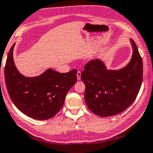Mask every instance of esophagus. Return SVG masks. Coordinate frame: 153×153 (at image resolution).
<instances>
[{"mask_svg":"<svg viewBox=\"0 0 153 153\" xmlns=\"http://www.w3.org/2000/svg\"><path fill=\"white\" fill-rule=\"evenodd\" d=\"M81 72L80 71H78L76 73V76H77V79L78 80H81Z\"/></svg>","mask_w":153,"mask_h":153,"instance_id":"esophagus-1","label":"esophagus"}]
</instances>
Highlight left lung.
<instances>
[{"mask_svg":"<svg viewBox=\"0 0 153 153\" xmlns=\"http://www.w3.org/2000/svg\"><path fill=\"white\" fill-rule=\"evenodd\" d=\"M132 56L124 68L109 70L103 60L95 59L85 66L81 79L85 85V100L91 111L101 117L113 116L126 109L140 91L143 60L135 42L130 39Z\"/></svg>","mask_w":153,"mask_h":153,"instance_id":"left-lung-1","label":"left lung"}]
</instances>
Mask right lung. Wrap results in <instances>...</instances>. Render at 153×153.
Returning a JSON list of instances; mask_svg holds the SVG:
<instances>
[{"label": "right lung", "mask_w": 153, "mask_h": 153, "mask_svg": "<svg viewBox=\"0 0 153 153\" xmlns=\"http://www.w3.org/2000/svg\"><path fill=\"white\" fill-rule=\"evenodd\" d=\"M15 45L8 53L4 68L10 97L27 116L39 120L50 119L62 108L67 93L76 83L77 70L59 73L48 68L39 76H25L16 68L13 60Z\"/></svg>", "instance_id": "1"}]
</instances>
